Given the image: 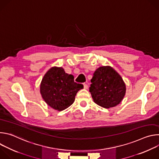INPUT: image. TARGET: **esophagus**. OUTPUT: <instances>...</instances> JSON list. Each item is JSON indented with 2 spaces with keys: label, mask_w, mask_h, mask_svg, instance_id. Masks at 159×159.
<instances>
[{
  "label": "esophagus",
  "mask_w": 159,
  "mask_h": 159,
  "mask_svg": "<svg viewBox=\"0 0 159 159\" xmlns=\"http://www.w3.org/2000/svg\"><path fill=\"white\" fill-rule=\"evenodd\" d=\"M84 89H87V88H88L87 84H86L85 83H84Z\"/></svg>",
  "instance_id": "obj_1"
}]
</instances>
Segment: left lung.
Instances as JSON below:
<instances>
[{"mask_svg":"<svg viewBox=\"0 0 159 159\" xmlns=\"http://www.w3.org/2000/svg\"><path fill=\"white\" fill-rule=\"evenodd\" d=\"M90 82L89 92L94 102L101 107H115L125 97L126 85L120 75L110 66L99 67Z\"/></svg>","mask_w":159,"mask_h":159,"instance_id":"8db88e82","label":"left lung"}]
</instances>
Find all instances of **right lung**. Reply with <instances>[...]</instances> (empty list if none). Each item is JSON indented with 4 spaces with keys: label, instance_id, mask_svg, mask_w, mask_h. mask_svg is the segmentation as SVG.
<instances>
[{
    "label": "right lung",
    "instance_id": "add662e5",
    "mask_svg": "<svg viewBox=\"0 0 159 159\" xmlns=\"http://www.w3.org/2000/svg\"><path fill=\"white\" fill-rule=\"evenodd\" d=\"M81 84L74 82V77L65 73L62 67L53 66L44 74L41 84L40 93L44 101L54 109L62 111L75 101Z\"/></svg>",
    "mask_w": 159,
    "mask_h": 159
}]
</instances>
